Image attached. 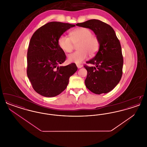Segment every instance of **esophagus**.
Returning <instances> with one entry per match:
<instances>
[{"label":"esophagus","mask_w":147,"mask_h":147,"mask_svg":"<svg viewBox=\"0 0 147 147\" xmlns=\"http://www.w3.org/2000/svg\"><path fill=\"white\" fill-rule=\"evenodd\" d=\"M77 66L78 68H81L83 67V65L80 64H77Z\"/></svg>","instance_id":"esophagus-1"}]
</instances>
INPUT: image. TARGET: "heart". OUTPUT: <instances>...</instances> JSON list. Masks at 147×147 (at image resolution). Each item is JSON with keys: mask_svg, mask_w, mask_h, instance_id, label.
<instances>
[{"mask_svg": "<svg viewBox=\"0 0 147 147\" xmlns=\"http://www.w3.org/2000/svg\"><path fill=\"white\" fill-rule=\"evenodd\" d=\"M70 37L61 35L58 39L59 47L67 53H70L74 49V45L78 44V51L68 56V61L71 63H82L85 60L89 54L93 56L98 52L100 43L98 38L92 35L90 29L78 28L71 31Z\"/></svg>", "mask_w": 147, "mask_h": 147, "instance_id": "obj_1", "label": "heart"}]
</instances>
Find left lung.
Masks as SVG:
<instances>
[{"mask_svg":"<svg viewBox=\"0 0 147 147\" xmlns=\"http://www.w3.org/2000/svg\"><path fill=\"white\" fill-rule=\"evenodd\" d=\"M76 25L91 29L100 43L96 55L86 62L95 66H84L88 71L85 85L94 94L107 93L119 84L122 76L123 59L119 41L112 27L100 20L92 19Z\"/></svg>","mask_w":147,"mask_h":147,"instance_id":"1","label":"left lung"}]
</instances>
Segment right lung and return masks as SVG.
Listing matches in <instances>:
<instances>
[{"instance_id": "obj_1", "label": "right lung", "mask_w": 147, "mask_h": 147, "mask_svg": "<svg viewBox=\"0 0 147 147\" xmlns=\"http://www.w3.org/2000/svg\"><path fill=\"white\" fill-rule=\"evenodd\" d=\"M76 25L50 22L38 28L31 38L27 54V75L35 91L45 97H54L64 91L69 79L77 71L71 63L59 66L66 58L58 44V38Z\"/></svg>"}]
</instances>
